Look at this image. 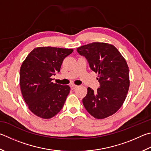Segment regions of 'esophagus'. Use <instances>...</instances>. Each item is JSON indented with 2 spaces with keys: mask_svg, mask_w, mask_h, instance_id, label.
Returning a JSON list of instances; mask_svg holds the SVG:
<instances>
[{
  "mask_svg": "<svg viewBox=\"0 0 151 151\" xmlns=\"http://www.w3.org/2000/svg\"><path fill=\"white\" fill-rule=\"evenodd\" d=\"M78 88V86H76V85H75V84L70 85V88L72 90H75L76 88Z\"/></svg>",
  "mask_w": 151,
  "mask_h": 151,
  "instance_id": "34e87169",
  "label": "esophagus"
}]
</instances>
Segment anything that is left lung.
Returning <instances> with one entry per match:
<instances>
[{"mask_svg":"<svg viewBox=\"0 0 151 151\" xmlns=\"http://www.w3.org/2000/svg\"><path fill=\"white\" fill-rule=\"evenodd\" d=\"M86 59L91 70L98 73L100 87L88 88L83 103L87 111L96 119L109 117L123 105L129 87V70L125 59L114 45L94 42L76 49Z\"/></svg>","mask_w":151,"mask_h":151,"instance_id":"8db88e82","label":"left lung"}]
</instances>
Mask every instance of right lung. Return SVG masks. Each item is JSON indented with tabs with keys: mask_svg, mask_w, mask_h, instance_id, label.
Segmentation results:
<instances>
[{
	"mask_svg": "<svg viewBox=\"0 0 151 151\" xmlns=\"http://www.w3.org/2000/svg\"><path fill=\"white\" fill-rule=\"evenodd\" d=\"M73 51L71 49L37 47L23 62L20 70L22 94L35 116L49 119L61 110L70 87L53 83L51 76L59 72L63 59Z\"/></svg>",
	"mask_w": 151,
	"mask_h": 151,
	"instance_id": "1",
	"label": "right lung"
}]
</instances>
